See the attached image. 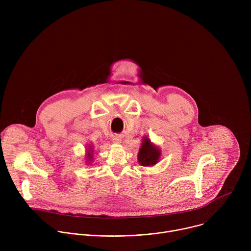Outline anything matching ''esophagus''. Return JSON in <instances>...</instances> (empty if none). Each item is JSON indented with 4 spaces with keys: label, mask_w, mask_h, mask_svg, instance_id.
<instances>
[{
    "label": "esophagus",
    "mask_w": 251,
    "mask_h": 251,
    "mask_svg": "<svg viewBox=\"0 0 251 251\" xmlns=\"http://www.w3.org/2000/svg\"><path fill=\"white\" fill-rule=\"evenodd\" d=\"M112 140L114 143H120L121 142V138L119 136H113Z\"/></svg>",
    "instance_id": "1"
}]
</instances>
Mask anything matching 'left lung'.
<instances>
[{"label": "left lung", "mask_w": 251, "mask_h": 251, "mask_svg": "<svg viewBox=\"0 0 251 251\" xmlns=\"http://www.w3.org/2000/svg\"><path fill=\"white\" fill-rule=\"evenodd\" d=\"M160 151L155 146L152 145L148 138H145L142 142V146L139 150L138 161L142 166H153L160 158Z\"/></svg>", "instance_id": "obj_1"}]
</instances>
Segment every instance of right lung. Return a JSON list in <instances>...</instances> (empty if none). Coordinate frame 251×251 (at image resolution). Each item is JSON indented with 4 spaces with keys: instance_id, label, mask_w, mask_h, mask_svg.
<instances>
[{
    "instance_id": "right-lung-1",
    "label": "right lung",
    "mask_w": 251,
    "mask_h": 251,
    "mask_svg": "<svg viewBox=\"0 0 251 251\" xmlns=\"http://www.w3.org/2000/svg\"><path fill=\"white\" fill-rule=\"evenodd\" d=\"M89 149H90V148H89ZM91 151H93V150H91ZM91 151H90V150L87 151V152H88V153H87V159H88L89 162H91V160H92V154H91L92 152H91Z\"/></svg>"
}]
</instances>
